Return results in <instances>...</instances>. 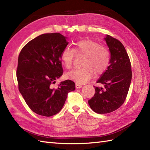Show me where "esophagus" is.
<instances>
[{"label":"esophagus","instance_id":"1","mask_svg":"<svg viewBox=\"0 0 150 150\" xmlns=\"http://www.w3.org/2000/svg\"><path fill=\"white\" fill-rule=\"evenodd\" d=\"M75 87L76 88V89H80V88L82 87V85H81V84H79L78 83H76Z\"/></svg>","mask_w":150,"mask_h":150}]
</instances>
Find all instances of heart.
Wrapping results in <instances>:
<instances>
[{
  "label": "heart",
  "instance_id": "1",
  "mask_svg": "<svg viewBox=\"0 0 150 150\" xmlns=\"http://www.w3.org/2000/svg\"><path fill=\"white\" fill-rule=\"evenodd\" d=\"M75 51L76 54L86 55L83 65L84 67L74 68L67 73L69 79L84 83L94 75L102 74L108 69L110 63V54L108 49L101 47L96 41L89 39L82 40L76 42L74 51L70 47H65L61 54V60L65 68H70L74 61Z\"/></svg>",
  "mask_w": 150,
  "mask_h": 150
}]
</instances>
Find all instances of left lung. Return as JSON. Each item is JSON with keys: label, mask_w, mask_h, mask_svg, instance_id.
Wrapping results in <instances>:
<instances>
[{"label": "left lung", "mask_w": 150, "mask_h": 150, "mask_svg": "<svg viewBox=\"0 0 150 150\" xmlns=\"http://www.w3.org/2000/svg\"><path fill=\"white\" fill-rule=\"evenodd\" d=\"M105 40L110 52V63L97 82L104 87H95L94 96L88 101L91 108L99 114L117 110L124 103L132 79L131 64L124 46L106 35Z\"/></svg>", "instance_id": "1"}]
</instances>
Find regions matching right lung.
Returning a JSON list of instances; mask_svg holds the SVG:
<instances>
[{
	"label": "right lung",
	"instance_id": "right-lung-1",
	"mask_svg": "<svg viewBox=\"0 0 150 150\" xmlns=\"http://www.w3.org/2000/svg\"><path fill=\"white\" fill-rule=\"evenodd\" d=\"M59 33H44L33 38L21 49L16 76L19 91L33 112L51 117L62 109L69 92L75 89L70 80L52 88L63 75L61 54L69 42Z\"/></svg>",
	"mask_w": 150,
	"mask_h": 150
}]
</instances>
